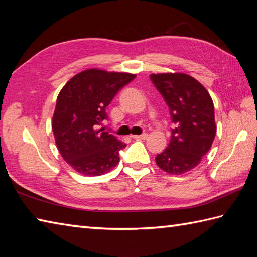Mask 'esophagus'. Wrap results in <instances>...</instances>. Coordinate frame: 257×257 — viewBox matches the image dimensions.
<instances>
[{"instance_id": "obj_1", "label": "esophagus", "mask_w": 257, "mask_h": 257, "mask_svg": "<svg viewBox=\"0 0 257 257\" xmlns=\"http://www.w3.org/2000/svg\"><path fill=\"white\" fill-rule=\"evenodd\" d=\"M132 137H133V138H135V139L145 140V139L148 138V135H147V134H143V135H135V136H132Z\"/></svg>"}]
</instances>
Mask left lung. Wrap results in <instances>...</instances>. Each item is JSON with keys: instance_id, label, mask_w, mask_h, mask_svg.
Instances as JSON below:
<instances>
[{"instance_id": "left-lung-1", "label": "left lung", "mask_w": 257, "mask_h": 257, "mask_svg": "<svg viewBox=\"0 0 257 257\" xmlns=\"http://www.w3.org/2000/svg\"><path fill=\"white\" fill-rule=\"evenodd\" d=\"M150 78L165 98L176 128L167 148L156 163L169 174L192 170L211 149L216 134L213 100L205 87L183 73L151 74Z\"/></svg>"}]
</instances>
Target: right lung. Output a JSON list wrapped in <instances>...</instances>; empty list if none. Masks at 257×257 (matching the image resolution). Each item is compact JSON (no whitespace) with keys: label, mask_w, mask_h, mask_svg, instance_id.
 I'll list each match as a JSON object with an SVG mask.
<instances>
[{"label":"right lung","mask_w":257,"mask_h":257,"mask_svg":"<svg viewBox=\"0 0 257 257\" xmlns=\"http://www.w3.org/2000/svg\"><path fill=\"white\" fill-rule=\"evenodd\" d=\"M136 74L88 68L76 74L59 91L52 129L59 154L76 172L97 177L119 163L125 144L97 129L107 119L106 107Z\"/></svg>","instance_id":"1"}]
</instances>
